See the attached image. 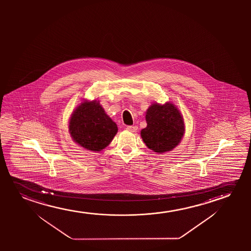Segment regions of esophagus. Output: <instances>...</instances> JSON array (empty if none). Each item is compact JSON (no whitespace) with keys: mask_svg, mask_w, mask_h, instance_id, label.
<instances>
[{"mask_svg":"<svg viewBox=\"0 0 251 251\" xmlns=\"http://www.w3.org/2000/svg\"><path fill=\"white\" fill-rule=\"evenodd\" d=\"M126 129L129 132H135L137 130V127L136 126H127Z\"/></svg>","mask_w":251,"mask_h":251,"instance_id":"34e87169","label":"esophagus"}]
</instances>
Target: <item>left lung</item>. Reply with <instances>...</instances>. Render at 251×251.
Segmentation results:
<instances>
[{"instance_id":"obj_1","label":"left lung","mask_w":251,"mask_h":251,"mask_svg":"<svg viewBox=\"0 0 251 251\" xmlns=\"http://www.w3.org/2000/svg\"><path fill=\"white\" fill-rule=\"evenodd\" d=\"M146 120L148 126L141 130V135L148 148L162 153L178 145L184 133V124L174 104H152L147 111Z\"/></svg>"}]
</instances>
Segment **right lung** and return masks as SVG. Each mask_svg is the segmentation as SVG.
Here are the masks:
<instances>
[{
  "label": "right lung",
  "instance_id": "obj_1",
  "mask_svg": "<svg viewBox=\"0 0 251 251\" xmlns=\"http://www.w3.org/2000/svg\"><path fill=\"white\" fill-rule=\"evenodd\" d=\"M69 131L81 147L98 151L106 148L113 140L117 126L95 100L81 103L75 110L69 123Z\"/></svg>",
  "mask_w": 251,
  "mask_h": 251
}]
</instances>
